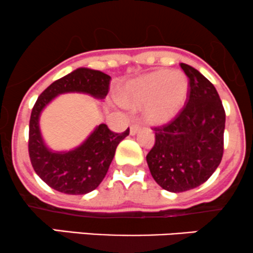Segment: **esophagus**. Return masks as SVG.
<instances>
[{
    "label": "esophagus",
    "instance_id": "esophagus-1",
    "mask_svg": "<svg viewBox=\"0 0 253 253\" xmlns=\"http://www.w3.org/2000/svg\"><path fill=\"white\" fill-rule=\"evenodd\" d=\"M140 129L141 126L138 124H131V126H130V135H136L137 131H140Z\"/></svg>",
    "mask_w": 253,
    "mask_h": 253
}]
</instances>
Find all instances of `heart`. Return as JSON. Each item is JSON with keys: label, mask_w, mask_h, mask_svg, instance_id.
Listing matches in <instances>:
<instances>
[{"label": "heart", "mask_w": 253, "mask_h": 253, "mask_svg": "<svg viewBox=\"0 0 253 253\" xmlns=\"http://www.w3.org/2000/svg\"><path fill=\"white\" fill-rule=\"evenodd\" d=\"M189 81L180 72H153L129 81L121 92V100L127 106H143V115L152 124L172 121L185 104Z\"/></svg>", "instance_id": "b5f03b06"}]
</instances>
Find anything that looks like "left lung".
<instances>
[{"instance_id":"8db88e82","label":"left lung","mask_w":253,"mask_h":253,"mask_svg":"<svg viewBox=\"0 0 253 253\" xmlns=\"http://www.w3.org/2000/svg\"><path fill=\"white\" fill-rule=\"evenodd\" d=\"M180 67L189 79L186 105L169 124L154 127L155 143L147 154L152 177L171 192L208 180L223 155L226 113L217 90L191 65Z\"/></svg>"}]
</instances>
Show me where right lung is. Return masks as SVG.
<instances>
[{"mask_svg":"<svg viewBox=\"0 0 253 253\" xmlns=\"http://www.w3.org/2000/svg\"><path fill=\"white\" fill-rule=\"evenodd\" d=\"M107 74L89 68H79L50 84L37 99L30 119L28 154L37 174L50 188L68 195L93 191L109 171L119 142L129 135V127L116 134L100 124L86 141L69 152H52L45 144L39 129V117L53 98L63 93H84L104 99L109 93Z\"/></svg>","mask_w":253,"mask_h":253,"instance_id":"obj_1","label":"right lung"}]
</instances>
